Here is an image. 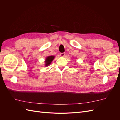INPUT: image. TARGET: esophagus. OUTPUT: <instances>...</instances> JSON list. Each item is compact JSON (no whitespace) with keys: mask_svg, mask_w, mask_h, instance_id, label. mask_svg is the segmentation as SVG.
<instances>
[{"mask_svg":"<svg viewBox=\"0 0 120 120\" xmlns=\"http://www.w3.org/2000/svg\"><path fill=\"white\" fill-rule=\"evenodd\" d=\"M60 56L62 57H64L66 56V53L65 52H63V53H60Z\"/></svg>","mask_w":120,"mask_h":120,"instance_id":"1","label":"esophagus"}]
</instances>
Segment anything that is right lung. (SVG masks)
Here are the masks:
<instances>
[{
  "mask_svg": "<svg viewBox=\"0 0 120 120\" xmlns=\"http://www.w3.org/2000/svg\"><path fill=\"white\" fill-rule=\"evenodd\" d=\"M54 56H49L48 57H46L45 60V66H49V64H50L52 60L54 59Z\"/></svg>",
  "mask_w": 120,
  "mask_h": 120,
  "instance_id": "add662e5",
  "label": "right lung"
}]
</instances>
